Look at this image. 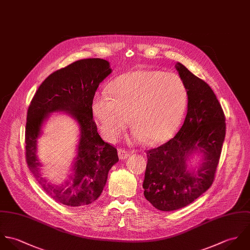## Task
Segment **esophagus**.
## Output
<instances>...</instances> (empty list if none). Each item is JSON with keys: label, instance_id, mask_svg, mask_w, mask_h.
<instances>
[{"label": "esophagus", "instance_id": "obj_1", "mask_svg": "<svg viewBox=\"0 0 250 250\" xmlns=\"http://www.w3.org/2000/svg\"><path fill=\"white\" fill-rule=\"evenodd\" d=\"M118 154H119V157H120L121 159H125V158L128 157L129 152H128L127 150L119 149V150H118Z\"/></svg>", "mask_w": 250, "mask_h": 250}]
</instances>
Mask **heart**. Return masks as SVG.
<instances>
[{"label": "heart", "instance_id": "1", "mask_svg": "<svg viewBox=\"0 0 250 250\" xmlns=\"http://www.w3.org/2000/svg\"><path fill=\"white\" fill-rule=\"evenodd\" d=\"M110 95L93 100V113L102 136L116 141L127 125H133L130 141L151 145L167 141L181 125L188 101L184 80L176 73L136 69L116 78Z\"/></svg>", "mask_w": 250, "mask_h": 250}]
</instances>
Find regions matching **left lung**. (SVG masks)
Returning <instances> with one entry per match:
<instances>
[{
	"label": "left lung",
	"mask_w": 250,
	"mask_h": 250,
	"mask_svg": "<svg viewBox=\"0 0 250 250\" xmlns=\"http://www.w3.org/2000/svg\"><path fill=\"white\" fill-rule=\"evenodd\" d=\"M188 92V113L176 136L147 151L143 183L145 198L157 209L184 208L207 191L214 180L226 132L225 116L210 87L177 62ZM202 153L197 170L187 168L193 153Z\"/></svg>",
	"instance_id": "obj_1"
}]
</instances>
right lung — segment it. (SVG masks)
Here are the masks:
<instances>
[{"label": "right lung", "mask_w": 250, "mask_h": 250, "mask_svg": "<svg viewBox=\"0 0 250 250\" xmlns=\"http://www.w3.org/2000/svg\"><path fill=\"white\" fill-rule=\"evenodd\" d=\"M111 72L106 60L76 61L51 73L39 87L28 108L25 130L27 164L44 191L62 205L79 207L95 202L104 188L109 170L119 161L117 149L101 139L92 108L100 83ZM59 110L66 111L81 126L73 173L62 186L52 185L41 177V165L36 156L42 124L50 112Z\"/></svg>", "instance_id": "right-lung-1"}]
</instances>
